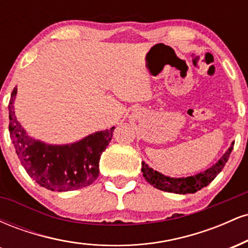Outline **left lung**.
Returning <instances> with one entry per match:
<instances>
[{
	"mask_svg": "<svg viewBox=\"0 0 248 248\" xmlns=\"http://www.w3.org/2000/svg\"><path fill=\"white\" fill-rule=\"evenodd\" d=\"M233 146L234 143L231 144L226 153L224 154L223 157L219 160L215 166L205 170L204 172L197 173L195 176H190L186 178H172L168 177V176L162 175V173L155 171L152 168L147 166L144 162H142V172H143V177L147 179L149 184H152L154 187L162 190V191L173 192V193H181V195H186V193H195L202 187L209 186L210 183L217 177L219 172L223 170V168L229 160L230 155H231Z\"/></svg>",
	"mask_w": 248,
	"mask_h": 248,
	"instance_id": "obj_1",
	"label": "left lung"
}]
</instances>
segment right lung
I'll use <instances>...</instances> for the list:
<instances>
[{
    "mask_svg": "<svg viewBox=\"0 0 248 248\" xmlns=\"http://www.w3.org/2000/svg\"><path fill=\"white\" fill-rule=\"evenodd\" d=\"M15 87L9 101V133L25 171L51 191H70L91 186L99 176V161L112 140L114 127L69 146H47L29 138L14 112Z\"/></svg>",
    "mask_w": 248,
    "mask_h": 248,
    "instance_id": "1",
    "label": "right lung"
}]
</instances>
